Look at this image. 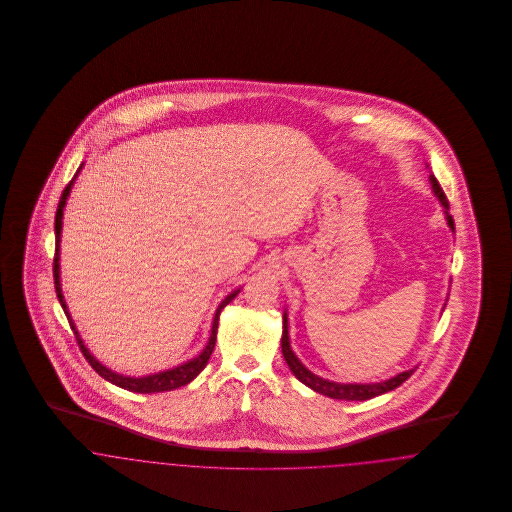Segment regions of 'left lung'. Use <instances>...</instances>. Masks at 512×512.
Here are the masks:
<instances>
[{
  "mask_svg": "<svg viewBox=\"0 0 512 512\" xmlns=\"http://www.w3.org/2000/svg\"><path fill=\"white\" fill-rule=\"evenodd\" d=\"M430 182H432L434 194H436L439 203L445 209L447 224L455 232V222H453V217L449 215V201H447V197L443 194L436 176H430ZM282 353H284V359H286V363L290 366L293 376L299 382H303L307 388L318 391L322 395H328L332 399H343V401H366V399H372L376 395L388 393V391L395 390L397 386H401L407 378H411V374L414 372V368H411V370H405V372L393 376L390 380L376 382V384H340V382L324 380V378H320L317 374H313L307 366L297 359V355L293 353L292 345H290V336H288V315L286 313H284V330H282Z\"/></svg>",
  "mask_w": 512,
  "mask_h": 512,
  "instance_id": "8db88e82",
  "label": "left lung"
}]
</instances>
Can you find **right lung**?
<instances>
[{"label":"right lung","mask_w":512,"mask_h":512,"mask_svg":"<svg viewBox=\"0 0 512 512\" xmlns=\"http://www.w3.org/2000/svg\"><path fill=\"white\" fill-rule=\"evenodd\" d=\"M80 169H82V165H80ZM80 169L76 171L74 178L78 176ZM74 178L69 182V184H67V188L63 190L61 199H59V205H57V213H55V257H53V278H55V292H57V299H59V303H61V307H63L65 315L69 318V324H71V328H73L74 336H76V341H78V345H80L82 355L86 357V361L92 365V368L98 372L101 378H105L107 382H111V384L119 386L122 390L134 391V393H159V391L176 390V388H180V386L190 384V382L194 380L195 376H197V374L207 366V363H209V357H211V353H213V349H215L220 311H222V309H224V307H226V305H228V303H230V301L240 293V290H234V292L230 293V295H226V297L222 299V303H220L219 309H217V313H215V318H213L211 338L207 341L205 349H203L195 359H192V361L182 363V365L176 366V368H171V370H163V372H157V374H149V376H144V378H130V376H122L119 372H113L111 368L101 365L98 359L88 351V347L84 345V341H82L80 334H78V330H76V326H74L73 318L69 315V309H67V303H65V297H63V292H61V280H59V242H61V228H63V209H65L67 197L71 194Z\"/></svg>","instance_id":"obj_1"}]
</instances>
